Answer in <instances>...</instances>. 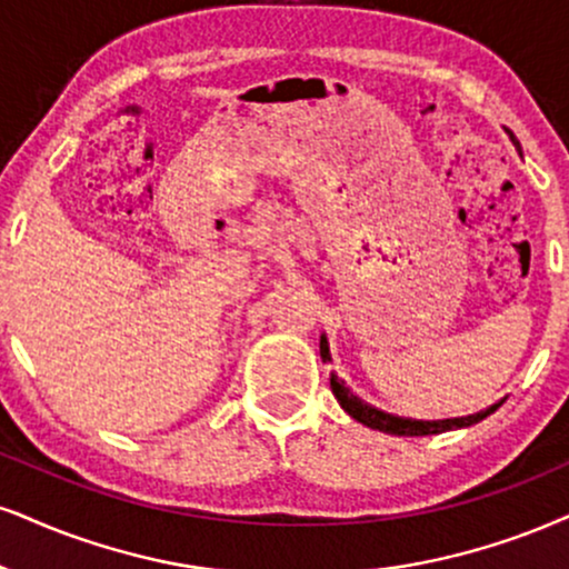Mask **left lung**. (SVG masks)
I'll use <instances>...</instances> for the list:
<instances>
[{
  "label": "left lung",
  "instance_id": "1",
  "mask_svg": "<svg viewBox=\"0 0 569 569\" xmlns=\"http://www.w3.org/2000/svg\"><path fill=\"white\" fill-rule=\"evenodd\" d=\"M517 147V144H515ZM319 353H321V361H332V353H329V340L327 335H321V342H319ZM329 388H332L335 398H338V403L346 409L350 417L356 419V422L371 427V430H380V432H388V435H406V438H413V435H438V432H448V430H461V427H472L482 422V419L490 417L499 406L507 401V398H501L499 403L488 406V409H482L478 413H467V417H453V419H409V417H396V413H388L382 409H377V406H371L363 401V398L356 396L353 390L346 388V382L340 380L338 375H329Z\"/></svg>",
  "mask_w": 569,
  "mask_h": 569
}]
</instances>
